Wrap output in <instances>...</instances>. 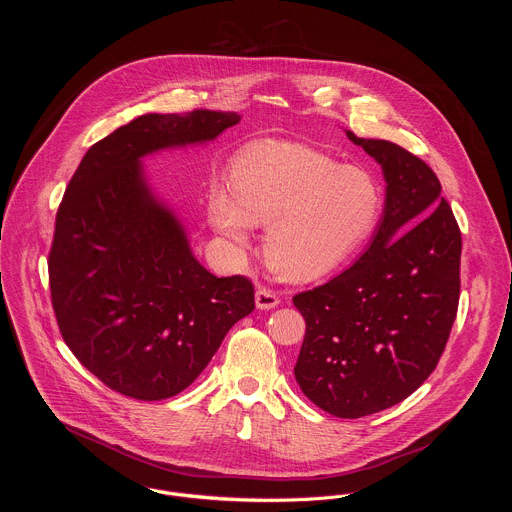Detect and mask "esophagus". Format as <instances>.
Wrapping results in <instances>:
<instances>
[{
	"mask_svg": "<svg viewBox=\"0 0 512 512\" xmlns=\"http://www.w3.org/2000/svg\"><path fill=\"white\" fill-rule=\"evenodd\" d=\"M279 302V296L269 287H259L255 291V304L259 310H273L275 306H279Z\"/></svg>",
	"mask_w": 512,
	"mask_h": 512,
	"instance_id": "obj_1",
	"label": "esophagus"
}]
</instances>
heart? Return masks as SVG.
I'll list each match as a JSON object with an SVG mask.
<instances>
[{"label": "heart", "instance_id": "obj_1", "mask_svg": "<svg viewBox=\"0 0 512 512\" xmlns=\"http://www.w3.org/2000/svg\"><path fill=\"white\" fill-rule=\"evenodd\" d=\"M383 188L362 168L296 141H255L233 158L229 192H208L210 225L237 247L249 227H267L265 259L273 271L310 281L340 269L373 235Z\"/></svg>", "mask_w": 512, "mask_h": 512}]
</instances>
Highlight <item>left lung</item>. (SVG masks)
Segmentation results:
<instances>
[{
	"label": "left lung",
	"mask_w": 512,
	"mask_h": 512,
	"mask_svg": "<svg viewBox=\"0 0 512 512\" xmlns=\"http://www.w3.org/2000/svg\"><path fill=\"white\" fill-rule=\"evenodd\" d=\"M346 135L383 168V218L352 267L294 296L306 320L294 373L314 405L356 419L401 403L437 367L458 314L462 235L423 160Z\"/></svg>",
	"instance_id": "left-lung-1"
}]
</instances>
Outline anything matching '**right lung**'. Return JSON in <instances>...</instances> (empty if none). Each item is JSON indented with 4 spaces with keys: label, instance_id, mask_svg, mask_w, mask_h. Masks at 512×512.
<instances>
[{
    "label": "right lung",
    "instance_id": "right-lung-1",
    "mask_svg": "<svg viewBox=\"0 0 512 512\" xmlns=\"http://www.w3.org/2000/svg\"><path fill=\"white\" fill-rule=\"evenodd\" d=\"M239 121L208 109L141 115L89 148L66 186L48 255L52 308L72 354L125 397L160 401L190 387L255 310L253 283L196 261L141 168L143 156L210 141Z\"/></svg>",
    "mask_w": 512,
    "mask_h": 512
}]
</instances>
